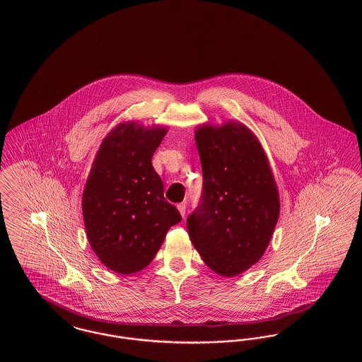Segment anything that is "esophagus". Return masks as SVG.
<instances>
[{"instance_id": "esophagus-1", "label": "esophagus", "mask_w": 362, "mask_h": 362, "mask_svg": "<svg viewBox=\"0 0 362 362\" xmlns=\"http://www.w3.org/2000/svg\"><path fill=\"white\" fill-rule=\"evenodd\" d=\"M177 210H179V213L182 214V217L185 218V217H186V204H179V205H177Z\"/></svg>"}]
</instances>
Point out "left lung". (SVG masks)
<instances>
[{
  "instance_id": "left-lung-1",
  "label": "left lung",
  "mask_w": 362,
  "mask_h": 362,
  "mask_svg": "<svg viewBox=\"0 0 362 362\" xmlns=\"http://www.w3.org/2000/svg\"><path fill=\"white\" fill-rule=\"evenodd\" d=\"M202 164L201 204L187 218L189 240L217 274L235 276L264 254L279 217L267 156L243 123L195 130Z\"/></svg>"
}]
</instances>
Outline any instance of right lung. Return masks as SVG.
<instances>
[{"label":"right lung","mask_w":362,"mask_h":362,"mask_svg":"<svg viewBox=\"0 0 362 362\" xmlns=\"http://www.w3.org/2000/svg\"><path fill=\"white\" fill-rule=\"evenodd\" d=\"M165 127L121 123L104 138L83 194L88 241L99 260L118 274L145 269L168 229L182 221L164 198L152 165Z\"/></svg>","instance_id":"right-lung-1"}]
</instances>
